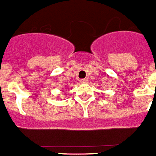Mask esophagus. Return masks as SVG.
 Returning a JSON list of instances; mask_svg holds the SVG:
<instances>
[{
	"mask_svg": "<svg viewBox=\"0 0 156 156\" xmlns=\"http://www.w3.org/2000/svg\"><path fill=\"white\" fill-rule=\"evenodd\" d=\"M88 82V79H82L81 80H80V83H81V84H87Z\"/></svg>",
	"mask_w": 156,
	"mask_h": 156,
	"instance_id": "1",
	"label": "esophagus"
}]
</instances>
